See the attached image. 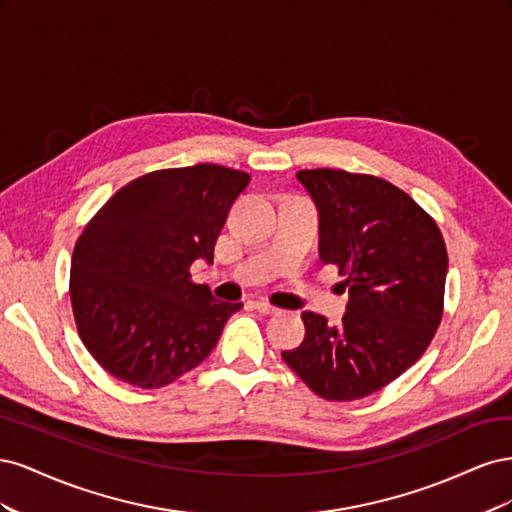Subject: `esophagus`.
<instances>
[{"label":"esophagus","mask_w":512,"mask_h":512,"mask_svg":"<svg viewBox=\"0 0 512 512\" xmlns=\"http://www.w3.org/2000/svg\"><path fill=\"white\" fill-rule=\"evenodd\" d=\"M252 305H254V309H258L260 314H267V316H273V314L280 312V309H277V307L271 305V303H267V301H254Z\"/></svg>","instance_id":"1"}]
</instances>
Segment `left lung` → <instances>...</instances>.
<instances>
[{"mask_svg":"<svg viewBox=\"0 0 512 512\" xmlns=\"http://www.w3.org/2000/svg\"><path fill=\"white\" fill-rule=\"evenodd\" d=\"M297 179L320 213V258L346 277L350 301L337 327L303 312V342L282 359L322 399H363L412 367L436 335L446 243L436 220L380 177L314 168Z\"/></svg>","mask_w":512,"mask_h":512,"instance_id":"1","label":"left lung"}]
</instances>
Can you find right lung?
Listing matches in <instances>:
<instances>
[{"mask_svg":"<svg viewBox=\"0 0 512 512\" xmlns=\"http://www.w3.org/2000/svg\"><path fill=\"white\" fill-rule=\"evenodd\" d=\"M250 175L220 164L153 170L117 190L74 245L70 301L87 352L113 378L162 389L203 363L243 303L194 284Z\"/></svg>","mask_w":512,"mask_h":512,"instance_id":"obj_1","label":"right lung"}]
</instances>
